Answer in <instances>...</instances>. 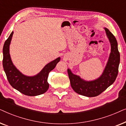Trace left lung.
I'll use <instances>...</instances> for the list:
<instances>
[{
	"instance_id": "1",
	"label": "left lung",
	"mask_w": 126,
	"mask_h": 126,
	"mask_svg": "<svg viewBox=\"0 0 126 126\" xmlns=\"http://www.w3.org/2000/svg\"><path fill=\"white\" fill-rule=\"evenodd\" d=\"M104 29L111 45V53L100 76L95 80L87 81L81 78L79 76L73 74L69 68L68 69L72 89L81 95L87 97H94L99 95L114 82L118 76L120 63V53L118 51V42L114 35L107 28L104 27Z\"/></svg>"
}]
</instances>
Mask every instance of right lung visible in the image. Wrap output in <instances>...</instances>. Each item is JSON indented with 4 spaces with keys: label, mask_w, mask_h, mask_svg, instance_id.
<instances>
[{
    "label": "right lung",
    "mask_w": 126,
    "mask_h": 126,
    "mask_svg": "<svg viewBox=\"0 0 126 126\" xmlns=\"http://www.w3.org/2000/svg\"><path fill=\"white\" fill-rule=\"evenodd\" d=\"M14 32L5 41L3 49V66L8 82L14 88L25 95L34 96L40 95L47 91L49 84L47 82L49 73L56 67L61 58L58 57L50 62L36 75L29 76L21 73L12 61L10 54V45Z\"/></svg>",
    "instance_id": "add662e5"
}]
</instances>
